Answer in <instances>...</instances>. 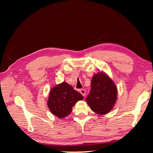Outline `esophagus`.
Returning a JSON list of instances; mask_svg holds the SVG:
<instances>
[{"mask_svg":"<svg viewBox=\"0 0 153 153\" xmlns=\"http://www.w3.org/2000/svg\"><path fill=\"white\" fill-rule=\"evenodd\" d=\"M80 92L81 94H82L83 96H85V94H86V91H85V89H80Z\"/></svg>","mask_w":153,"mask_h":153,"instance_id":"esophagus-1","label":"esophagus"}]
</instances>
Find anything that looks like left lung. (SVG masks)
Segmentation results:
<instances>
[{
  "mask_svg": "<svg viewBox=\"0 0 153 153\" xmlns=\"http://www.w3.org/2000/svg\"><path fill=\"white\" fill-rule=\"evenodd\" d=\"M117 97V87L107 75L103 72L94 75L90 93L85 99L93 112L100 115L108 114L113 108Z\"/></svg>",
  "mask_w": 153,
  "mask_h": 153,
  "instance_id": "left-lung-1",
  "label": "left lung"
}]
</instances>
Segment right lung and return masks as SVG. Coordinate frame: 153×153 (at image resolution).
I'll return each instance as SVG.
<instances>
[{
    "label": "right lung",
    "mask_w": 153,
    "mask_h": 153,
    "mask_svg": "<svg viewBox=\"0 0 153 153\" xmlns=\"http://www.w3.org/2000/svg\"><path fill=\"white\" fill-rule=\"evenodd\" d=\"M84 98L68 83L63 82L53 87L50 92L48 106L53 115L62 119L70 114L72 107L78 101Z\"/></svg>",
    "instance_id": "obj_1"
}]
</instances>
